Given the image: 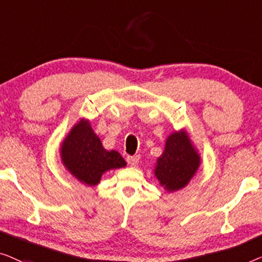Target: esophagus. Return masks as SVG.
I'll return each mask as SVG.
<instances>
[{
  "label": "esophagus",
  "mask_w": 262,
  "mask_h": 262,
  "mask_svg": "<svg viewBox=\"0 0 262 262\" xmlns=\"http://www.w3.org/2000/svg\"><path fill=\"white\" fill-rule=\"evenodd\" d=\"M140 161V157L139 156H129L127 157V163L130 165V166H136Z\"/></svg>",
  "instance_id": "1"
}]
</instances>
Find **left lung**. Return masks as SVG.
<instances>
[{"label": "left lung", "instance_id": "1", "mask_svg": "<svg viewBox=\"0 0 262 262\" xmlns=\"http://www.w3.org/2000/svg\"><path fill=\"white\" fill-rule=\"evenodd\" d=\"M200 163V156L186 132H174L167 138L165 150L158 159L154 172L160 185L171 192L187 185Z\"/></svg>", "mask_w": 262, "mask_h": 262}]
</instances>
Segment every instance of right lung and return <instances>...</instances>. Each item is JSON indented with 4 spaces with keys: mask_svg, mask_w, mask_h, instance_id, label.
Segmentation results:
<instances>
[{
    "mask_svg": "<svg viewBox=\"0 0 262 262\" xmlns=\"http://www.w3.org/2000/svg\"><path fill=\"white\" fill-rule=\"evenodd\" d=\"M60 156L71 174L90 186L98 184L104 172L126 166L119 152L103 148L86 120H80L69 133L61 145Z\"/></svg>",
    "mask_w": 262,
    "mask_h": 262,
    "instance_id": "right-lung-1",
    "label": "right lung"
}]
</instances>
